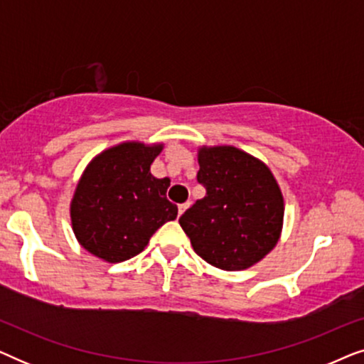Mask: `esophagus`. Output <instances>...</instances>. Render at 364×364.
Instances as JSON below:
<instances>
[{"label": "esophagus", "instance_id": "esophagus-1", "mask_svg": "<svg viewBox=\"0 0 364 364\" xmlns=\"http://www.w3.org/2000/svg\"><path fill=\"white\" fill-rule=\"evenodd\" d=\"M188 207H191V202H187V203H182V205H178V217H181L182 213L186 212Z\"/></svg>", "mask_w": 364, "mask_h": 364}]
</instances>
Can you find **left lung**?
<instances>
[{"mask_svg":"<svg viewBox=\"0 0 364 364\" xmlns=\"http://www.w3.org/2000/svg\"><path fill=\"white\" fill-rule=\"evenodd\" d=\"M205 197L178 223L193 250L227 272L245 270L273 250L283 227V196L270 168L232 146L198 149Z\"/></svg>","mask_w":364,"mask_h":364,"instance_id":"obj_1","label":"left lung"}]
</instances>
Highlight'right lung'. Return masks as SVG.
Listing matches in <instances>:
<instances>
[{
  "instance_id": "obj_1",
  "label": "right lung",
  "mask_w": 364,
  "mask_h": 364,
  "mask_svg": "<svg viewBox=\"0 0 364 364\" xmlns=\"http://www.w3.org/2000/svg\"><path fill=\"white\" fill-rule=\"evenodd\" d=\"M164 144L122 142L87 164L71 200L74 235L82 248L104 262L136 257L177 205L167 200L171 178H156L151 164Z\"/></svg>"
}]
</instances>
